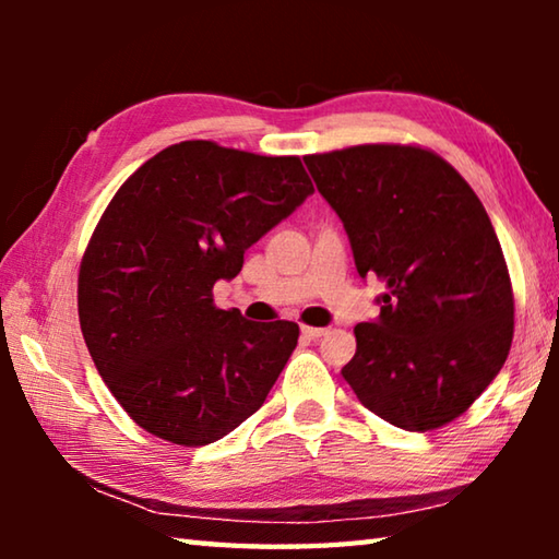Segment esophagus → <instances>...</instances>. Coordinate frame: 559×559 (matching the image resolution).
<instances>
[{"label": "esophagus", "instance_id": "obj_1", "mask_svg": "<svg viewBox=\"0 0 559 559\" xmlns=\"http://www.w3.org/2000/svg\"><path fill=\"white\" fill-rule=\"evenodd\" d=\"M302 337H308V340H318V337H323V335H328V330L325 328H313V325H302Z\"/></svg>", "mask_w": 559, "mask_h": 559}]
</instances>
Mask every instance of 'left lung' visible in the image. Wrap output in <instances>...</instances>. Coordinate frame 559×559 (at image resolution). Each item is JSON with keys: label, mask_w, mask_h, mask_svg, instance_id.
Masks as SVG:
<instances>
[{"label": "left lung", "mask_w": 559, "mask_h": 559, "mask_svg": "<svg viewBox=\"0 0 559 559\" xmlns=\"http://www.w3.org/2000/svg\"><path fill=\"white\" fill-rule=\"evenodd\" d=\"M306 165L345 224L357 273L386 288L380 318L355 325L343 377L394 427H447L496 380L513 343V286L484 204L419 145H355Z\"/></svg>", "instance_id": "1"}]
</instances>
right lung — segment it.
<instances>
[{
	"label": "right lung",
	"mask_w": 559,
	"mask_h": 559,
	"mask_svg": "<svg viewBox=\"0 0 559 559\" xmlns=\"http://www.w3.org/2000/svg\"><path fill=\"white\" fill-rule=\"evenodd\" d=\"M310 192L300 157L212 140L169 145L122 182L81 259L79 320L103 382L140 429L206 447L266 402L298 323H251L216 308L212 288Z\"/></svg>",
	"instance_id": "right-lung-1"
}]
</instances>
